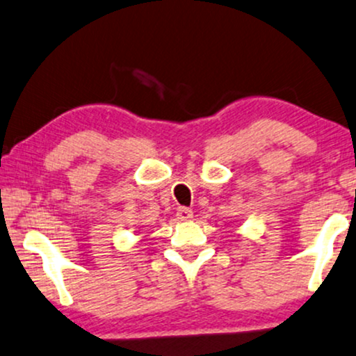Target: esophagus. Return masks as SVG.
<instances>
[{
    "label": "esophagus",
    "instance_id": "esophagus-1",
    "mask_svg": "<svg viewBox=\"0 0 356 356\" xmlns=\"http://www.w3.org/2000/svg\"><path fill=\"white\" fill-rule=\"evenodd\" d=\"M177 216L179 221H190V219L193 218V211L190 208H178Z\"/></svg>",
    "mask_w": 356,
    "mask_h": 356
}]
</instances>
